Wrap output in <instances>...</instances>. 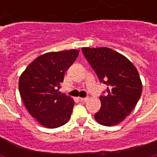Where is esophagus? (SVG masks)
<instances>
[{"label": "esophagus", "instance_id": "1", "mask_svg": "<svg viewBox=\"0 0 157 157\" xmlns=\"http://www.w3.org/2000/svg\"><path fill=\"white\" fill-rule=\"evenodd\" d=\"M79 100L81 101H83V102H86L89 100V98H79Z\"/></svg>", "mask_w": 157, "mask_h": 157}]
</instances>
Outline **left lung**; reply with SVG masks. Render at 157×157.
Returning <instances> with one entry per match:
<instances>
[{
    "mask_svg": "<svg viewBox=\"0 0 157 157\" xmlns=\"http://www.w3.org/2000/svg\"><path fill=\"white\" fill-rule=\"evenodd\" d=\"M87 61L101 82L107 84L106 95L101 96V108L96 121L111 127L120 123L135 108L142 92V83L134 64L120 52L107 47L82 48Z\"/></svg>",
    "mask_w": 157,
    "mask_h": 157,
    "instance_id": "8db88e82",
    "label": "left lung"
}]
</instances>
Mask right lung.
<instances>
[{"instance_id":"right-lung-1","label":"right lung","mask_w":157,"mask_h":157,"mask_svg":"<svg viewBox=\"0 0 157 157\" xmlns=\"http://www.w3.org/2000/svg\"><path fill=\"white\" fill-rule=\"evenodd\" d=\"M78 50L50 52L31 62L19 77L20 97L32 117L46 128L68 122L75 105L73 98L59 92L65 71L78 56Z\"/></svg>"}]
</instances>
